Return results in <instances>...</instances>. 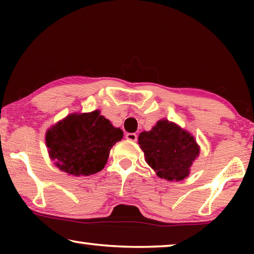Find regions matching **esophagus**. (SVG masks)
Returning <instances> with one entry per match:
<instances>
[{"instance_id":"obj_1","label":"esophagus","mask_w":254,"mask_h":254,"mask_svg":"<svg viewBox=\"0 0 254 254\" xmlns=\"http://www.w3.org/2000/svg\"><path fill=\"white\" fill-rule=\"evenodd\" d=\"M127 139L128 141H132V142H135L136 139H137V135L135 134V133H127V134L126 135Z\"/></svg>"}]
</instances>
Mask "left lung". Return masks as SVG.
<instances>
[{
	"mask_svg": "<svg viewBox=\"0 0 254 254\" xmlns=\"http://www.w3.org/2000/svg\"><path fill=\"white\" fill-rule=\"evenodd\" d=\"M137 142L145 162L159 178L168 182L187 178L200 152L194 135L166 119L158 121L150 131L141 132Z\"/></svg>",
	"mask_w": 254,
	"mask_h": 254,
	"instance_id": "8db88e82",
	"label": "left lung"
}]
</instances>
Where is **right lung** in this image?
Instances as JSON below:
<instances>
[{
  "instance_id": "obj_1",
  "label": "right lung",
  "mask_w": 254,
  "mask_h": 254,
  "mask_svg": "<svg viewBox=\"0 0 254 254\" xmlns=\"http://www.w3.org/2000/svg\"><path fill=\"white\" fill-rule=\"evenodd\" d=\"M123 131L101 115L72 113L46 132V145L55 166L69 176H89L106 165L113 145L121 141Z\"/></svg>"
}]
</instances>
